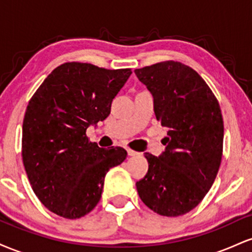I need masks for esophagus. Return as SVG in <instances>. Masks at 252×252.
Wrapping results in <instances>:
<instances>
[{"label":"esophagus","mask_w":252,"mask_h":252,"mask_svg":"<svg viewBox=\"0 0 252 252\" xmlns=\"http://www.w3.org/2000/svg\"><path fill=\"white\" fill-rule=\"evenodd\" d=\"M126 153H128L129 156H137V155H140V153L135 152V150H132V149H130V148L126 149Z\"/></svg>","instance_id":"34e87169"}]
</instances>
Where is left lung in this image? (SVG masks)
Listing matches in <instances>:
<instances>
[{
	"label": "left lung",
	"mask_w": 252,
	"mask_h": 252,
	"mask_svg": "<svg viewBox=\"0 0 252 252\" xmlns=\"http://www.w3.org/2000/svg\"><path fill=\"white\" fill-rule=\"evenodd\" d=\"M154 97L156 120L168 129L166 150L146 153L148 173L138 195L158 215L178 217L200 204L220 167L224 122L212 90L189 66L162 62L136 68Z\"/></svg>",
	"instance_id": "1"
}]
</instances>
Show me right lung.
I'll return each instance as SVG.
<instances>
[{
  "label": "right lung",
  "instance_id": "1",
  "mask_svg": "<svg viewBox=\"0 0 252 252\" xmlns=\"http://www.w3.org/2000/svg\"><path fill=\"white\" fill-rule=\"evenodd\" d=\"M131 74L88 63H65L31 98L22 126V161L35 195L51 212L82 218L100 200L104 178L126 160L121 147L99 148L86 129L109 116Z\"/></svg>",
  "mask_w": 252,
  "mask_h": 252
}]
</instances>
